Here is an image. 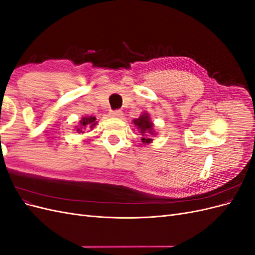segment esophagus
Here are the masks:
<instances>
[{
	"instance_id": "34e87169",
	"label": "esophagus",
	"mask_w": 255,
	"mask_h": 255,
	"mask_svg": "<svg viewBox=\"0 0 255 255\" xmlns=\"http://www.w3.org/2000/svg\"><path fill=\"white\" fill-rule=\"evenodd\" d=\"M122 115L123 114H122L121 111H112L110 113V116L113 118H120V117H122Z\"/></svg>"
}]
</instances>
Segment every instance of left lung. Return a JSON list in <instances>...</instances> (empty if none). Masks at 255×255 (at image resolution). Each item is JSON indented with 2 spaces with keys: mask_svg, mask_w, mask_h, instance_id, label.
Here are the masks:
<instances>
[{
  "mask_svg": "<svg viewBox=\"0 0 255 255\" xmlns=\"http://www.w3.org/2000/svg\"><path fill=\"white\" fill-rule=\"evenodd\" d=\"M132 122L141 135V142L143 144L153 141L152 137L156 136V132L155 128H154V123L151 120V117L148 113H142L139 117L133 119Z\"/></svg>",
  "mask_w": 255,
  "mask_h": 255,
  "instance_id": "obj_1",
  "label": "left lung"
}]
</instances>
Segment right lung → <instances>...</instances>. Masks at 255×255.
Wrapping results in <instances>:
<instances>
[{
  "instance_id": "obj_1",
  "label": "right lung",
  "mask_w": 255,
  "mask_h": 255,
  "mask_svg": "<svg viewBox=\"0 0 255 255\" xmlns=\"http://www.w3.org/2000/svg\"><path fill=\"white\" fill-rule=\"evenodd\" d=\"M98 125V121L96 117H92V116H84L80 120L79 125L75 126V130L80 134H84L85 130L94 129V128Z\"/></svg>"
}]
</instances>
